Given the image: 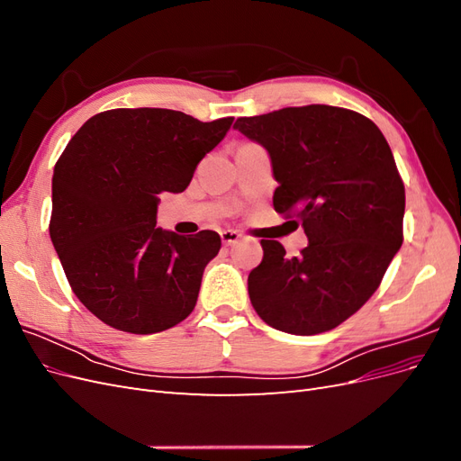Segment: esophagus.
Returning a JSON list of instances; mask_svg holds the SVG:
<instances>
[{"mask_svg":"<svg viewBox=\"0 0 461 461\" xmlns=\"http://www.w3.org/2000/svg\"><path fill=\"white\" fill-rule=\"evenodd\" d=\"M240 239H242V234L236 232V230H222L221 232V240L225 246H232V244L239 242Z\"/></svg>","mask_w":461,"mask_h":461,"instance_id":"obj_1","label":"esophagus"}]
</instances>
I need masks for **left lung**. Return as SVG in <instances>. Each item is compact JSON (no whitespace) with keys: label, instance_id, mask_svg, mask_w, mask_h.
<instances>
[{"label":"left lung","instance_id":"8db88e82","mask_svg":"<svg viewBox=\"0 0 461 461\" xmlns=\"http://www.w3.org/2000/svg\"><path fill=\"white\" fill-rule=\"evenodd\" d=\"M234 129L267 149L275 212L310 240L298 258L261 240L248 276L254 310L290 334L339 327L379 288L403 242L406 190L386 138L356 111L319 104L240 117Z\"/></svg>","mask_w":461,"mask_h":461}]
</instances>
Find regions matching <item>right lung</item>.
<instances>
[{"mask_svg": "<svg viewBox=\"0 0 461 461\" xmlns=\"http://www.w3.org/2000/svg\"><path fill=\"white\" fill-rule=\"evenodd\" d=\"M232 121L109 109L67 144L53 169L50 236L77 298L105 325L153 334L192 313L221 236L156 227L158 196L186 190Z\"/></svg>", "mask_w": 461, "mask_h": 461, "instance_id": "obj_1", "label": "right lung"}]
</instances>
